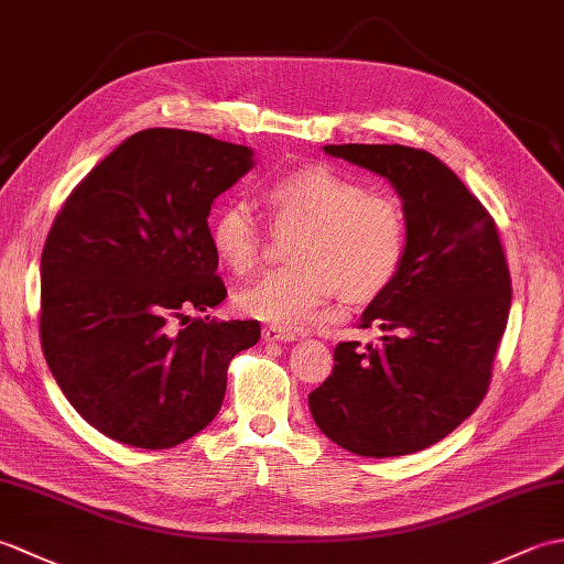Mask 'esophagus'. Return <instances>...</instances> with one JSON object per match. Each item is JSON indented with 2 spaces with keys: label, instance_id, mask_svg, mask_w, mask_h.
Segmentation results:
<instances>
[{
  "label": "esophagus",
  "instance_id": "esophagus-1",
  "mask_svg": "<svg viewBox=\"0 0 564 564\" xmlns=\"http://www.w3.org/2000/svg\"><path fill=\"white\" fill-rule=\"evenodd\" d=\"M261 339L269 341V344H279V341H295V334L293 332H285L281 327H263L261 332Z\"/></svg>",
  "mask_w": 564,
  "mask_h": 564
}]
</instances>
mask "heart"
Wrapping results in <instances>:
<instances>
[{
    "label": "heart",
    "mask_w": 564,
    "mask_h": 564,
    "mask_svg": "<svg viewBox=\"0 0 564 564\" xmlns=\"http://www.w3.org/2000/svg\"><path fill=\"white\" fill-rule=\"evenodd\" d=\"M273 223L297 230L291 267L261 275L235 295L237 310L273 327L303 329L325 317L339 291L344 301H373L400 273L406 251V218L400 203L370 194L354 176L310 164L261 186ZM208 237L215 257L232 273H247L261 254V225L245 200L213 210Z\"/></svg>",
    "instance_id": "heart-1"
}]
</instances>
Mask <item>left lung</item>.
I'll return each instance as SVG.
<instances>
[{"label":"left lung","instance_id":"left-lung-1","mask_svg":"<svg viewBox=\"0 0 564 564\" xmlns=\"http://www.w3.org/2000/svg\"><path fill=\"white\" fill-rule=\"evenodd\" d=\"M386 176L402 198L400 273L361 315L382 344L341 341L310 392L322 434L368 458L434 446L482 402L507 329L511 275L495 218L446 164L404 145H325Z\"/></svg>","mask_w":564,"mask_h":564}]
</instances>
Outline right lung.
I'll return each instance as SVG.
<instances>
[{
	"mask_svg": "<svg viewBox=\"0 0 564 564\" xmlns=\"http://www.w3.org/2000/svg\"><path fill=\"white\" fill-rule=\"evenodd\" d=\"M251 166L245 145L140 130L55 215L41 257V346L69 404L104 436L172 448L220 412L227 366L261 327L186 313L225 301L208 215Z\"/></svg>",
	"mask_w": 564,
	"mask_h": 564,
	"instance_id": "1",
	"label": "right lung"
}]
</instances>
